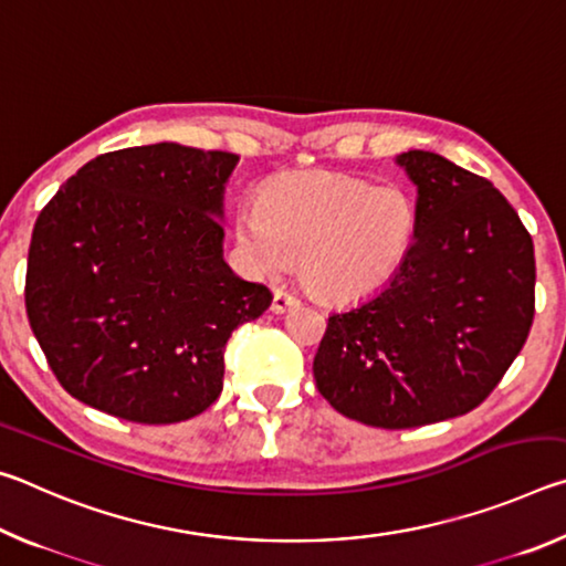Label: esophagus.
<instances>
[{
	"label": "esophagus",
	"instance_id": "obj_1",
	"mask_svg": "<svg viewBox=\"0 0 566 566\" xmlns=\"http://www.w3.org/2000/svg\"><path fill=\"white\" fill-rule=\"evenodd\" d=\"M296 304H300V296L292 294V292H286V290H276L274 292V300H272V312L282 314L286 310H292V306H296Z\"/></svg>",
	"mask_w": 566,
	"mask_h": 566
}]
</instances>
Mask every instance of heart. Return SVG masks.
<instances>
[{"mask_svg": "<svg viewBox=\"0 0 566 566\" xmlns=\"http://www.w3.org/2000/svg\"><path fill=\"white\" fill-rule=\"evenodd\" d=\"M234 232L260 274L300 260L304 284L324 302H354L395 280L417 237V209L399 187L306 171L274 181L237 207Z\"/></svg>", "mask_w": 566, "mask_h": 566, "instance_id": "heart-1", "label": "heart"}]
</instances>
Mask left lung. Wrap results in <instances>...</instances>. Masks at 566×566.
I'll use <instances>...</instances> for the list:
<instances>
[{
	"label": "left lung",
	"mask_w": 566,
	"mask_h": 566,
	"mask_svg": "<svg viewBox=\"0 0 566 566\" xmlns=\"http://www.w3.org/2000/svg\"><path fill=\"white\" fill-rule=\"evenodd\" d=\"M417 187V237L395 280L334 312L314 357L339 415L409 429L490 397L534 319V244L492 181L434 151L397 157Z\"/></svg>",
	"instance_id": "8db88e82"
}]
</instances>
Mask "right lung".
Wrapping results in <instances>:
<instances>
[{
  "label": "right lung",
  "mask_w": 566,
  "mask_h": 566,
  "mask_svg": "<svg viewBox=\"0 0 566 566\" xmlns=\"http://www.w3.org/2000/svg\"><path fill=\"white\" fill-rule=\"evenodd\" d=\"M239 157L159 142L99 155L36 217L27 317L74 399L139 424L185 421L222 391L224 344L272 304L224 262Z\"/></svg>",
  "instance_id": "1"
}]
</instances>
